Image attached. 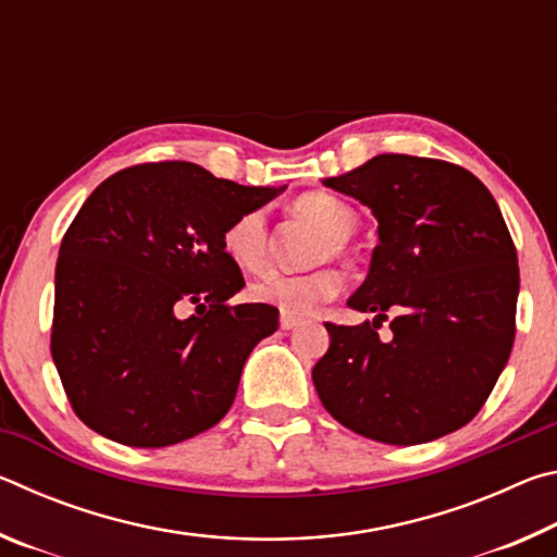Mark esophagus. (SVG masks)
Returning <instances> with one entry per match:
<instances>
[{
	"label": "esophagus",
	"instance_id": "34e87169",
	"mask_svg": "<svg viewBox=\"0 0 557 557\" xmlns=\"http://www.w3.org/2000/svg\"><path fill=\"white\" fill-rule=\"evenodd\" d=\"M299 324H301V319L292 317V314H282V317H280V326L285 329V332H289V329H295V326H299Z\"/></svg>",
	"mask_w": 557,
	"mask_h": 557
}]
</instances>
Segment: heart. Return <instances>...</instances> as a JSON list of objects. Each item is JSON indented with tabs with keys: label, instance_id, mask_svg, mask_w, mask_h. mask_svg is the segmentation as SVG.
<instances>
[{
	"label": "heart",
	"instance_id": "obj_1",
	"mask_svg": "<svg viewBox=\"0 0 557 557\" xmlns=\"http://www.w3.org/2000/svg\"><path fill=\"white\" fill-rule=\"evenodd\" d=\"M292 211L299 219L314 223L322 228L324 238L314 243L312 262H322L329 256H342L346 240L356 231V213L351 206L332 194H305L292 203ZM223 250L235 265L243 270H260L270 256V228L268 219L260 209H250L225 225L223 231ZM342 277L332 268H314L299 275H285V272L270 270L250 285V297L262 305L277 307L280 312L292 317L312 314L319 305L332 299Z\"/></svg>",
	"mask_w": 557,
	"mask_h": 557
}]
</instances>
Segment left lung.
Segmentation results:
<instances>
[{"label":"left lung","mask_w":557,"mask_h":557,"mask_svg":"<svg viewBox=\"0 0 557 557\" xmlns=\"http://www.w3.org/2000/svg\"><path fill=\"white\" fill-rule=\"evenodd\" d=\"M322 184L369 206L379 245L346 301L375 317L326 324L332 342L312 369L319 400L385 445L449 435L482 410L513 346L518 258L498 203L467 169L408 154H379ZM385 311L394 338L381 343Z\"/></svg>","instance_id":"1"}]
</instances>
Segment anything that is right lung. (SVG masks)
I'll use <instances>...</instances> for the list:
<instances>
[{
    "label": "right lung",
    "mask_w": 557,
    "mask_h": 557,
    "mask_svg": "<svg viewBox=\"0 0 557 557\" xmlns=\"http://www.w3.org/2000/svg\"><path fill=\"white\" fill-rule=\"evenodd\" d=\"M285 186H240L191 162L122 169L81 206L55 262L51 356L78 418L129 447H169L221 422L243 366L275 334L270 305L228 301L235 215ZM197 305L184 320L181 309Z\"/></svg>",
    "instance_id": "right-lung-1"
}]
</instances>
